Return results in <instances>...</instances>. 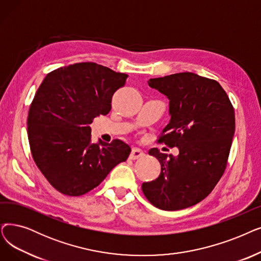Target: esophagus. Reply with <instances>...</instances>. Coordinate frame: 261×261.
<instances>
[{"instance_id": "esophagus-1", "label": "esophagus", "mask_w": 261, "mask_h": 261, "mask_svg": "<svg viewBox=\"0 0 261 261\" xmlns=\"http://www.w3.org/2000/svg\"><path fill=\"white\" fill-rule=\"evenodd\" d=\"M144 155H145V153H144V151L142 149L137 148V147H134V148H132V150H131V153H130L129 158L131 159V160H138V159H140V158H142Z\"/></svg>"}]
</instances>
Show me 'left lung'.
<instances>
[{
  "instance_id": "left-lung-1",
  "label": "left lung",
  "mask_w": 261,
  "mask_h": 261,
  "mask_svg": "<svg viewBox=\"0 0 261 261\" xmlns=\"http://www.w3.org/2000/svg\"><path fill=\"white\" fill-rule=\"evenodd\" d=\"M148 85L169 100V120L158 143L179 154L151 148L161 164L155 180L142 185L159 209L175 211L206 198L223 176L234 134V111L219 82L193 72L150 79Z\"/></svg>"
}]
</instances>
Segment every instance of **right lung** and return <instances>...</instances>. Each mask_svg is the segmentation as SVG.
Wrapping results in <instances>:
<instances>
[{"label":"right lung","mask_w":261,"mask_h":261,"mask_svg":"<svg viewBox=\"0 0 261 261\" xmlns=\"http://www.w3.org/2000/svg\"><path fill=\"white\" fill-rule=\"evenodd\" d=\"M127 77L96 63H76L48 73L37 89L28 116L31 152L62 194L87 193L128 159L131 148L120 140L92 144L89 127L111 111L112 97Z\"/></svg>","instance_id":"right-lung-1"}]
</instances>
